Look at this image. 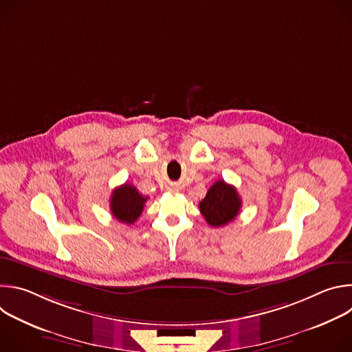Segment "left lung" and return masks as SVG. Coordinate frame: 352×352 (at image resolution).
Returning <instances> with one entry per match:
<instances>
[{
  "label": "left lung",
  "instance_id": "left-lung-1",
  "mask_svg": "<svg viewBox=\"0 0 352 352\" xmlns=\"http://www.w3.org/2000/svg\"><path fill=\"white\" fill-rule=\"evenodd\" d=\"M241 206L242 202L236 189L223 179L214 182L199 204L200 213L212 227H223L232 221L238 216Z\"/></svg>",
  "mask_w": 352,
  "mask_h": 352
}]
</instances>
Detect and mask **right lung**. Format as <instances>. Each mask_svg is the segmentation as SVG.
<instances>
[{
	"mask_svg": "<svg viewBox=\"0 0 352 352\" xmlns=\"http://www.w3.org/2000/svg\"><path fill=\"white\" fill-rule=\"evenodd\" d=\"M147 196H143L129 184L116 188L110 197V209L113 216L125 224H133L143 212Z\"/></svg>",
	"mask_w": 352,
	"mask_h": 352,
	"instance_id": "right-lung-1",
	"label": "right lung"
}]
</instances>
